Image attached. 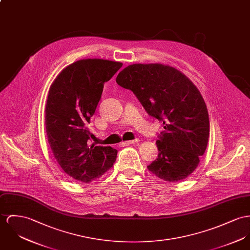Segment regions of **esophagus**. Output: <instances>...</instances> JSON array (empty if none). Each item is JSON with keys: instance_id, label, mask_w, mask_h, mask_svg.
Returning a JSON list of instances; mask_svg holds the SVG:
<instances>
[{"instance_id": "1", "label": "esophagus", "mask_w": 250, "mask_h": 250, "mask_svg": "<svg viewBox=\"0 0 250 250\" xmlns=\"http://www.w3.org/2000/svg\"><path fill=\"white\" fill-rule=\"evenodd\" d=\"M138 142H139V140H138V139H136V140H132V141H126V142H125L124 144H125V145H126V146H129V145L136 144V143H138Z\"/></svg>"}]
</instances>
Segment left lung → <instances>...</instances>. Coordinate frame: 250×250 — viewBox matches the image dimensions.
<instances>
[{
  "label": "left lung",
  "mask_w": 250,
  "mask_h": 250,
  "mask_svg": "<svg viewBox=\"0 0 250 250\" xmlns=\"http://www.w3.org/2000/svg\"><path fill=\"white\" fill-rule=\"evenodd\" d=\"M133 91L146 112L163 122L165 131L156 142L158 158L147 169L167 182L188 178L205 153L209 117L201 92L175 67L163 63H133L116 78Z\"/></svg>",
  "instance_id": "left-lung-1"
}]
</instances>
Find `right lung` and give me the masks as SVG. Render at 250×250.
<instances>
[{"label":"right lung","mask_w":250,"mask_h":250,"mask_svg":"<svg viewBox=\"0 0 250 250\" xmlns=\"http://www.w3.org/2000/svg\"><path fill=\"white\" fill-rule=\"evenodd\" d=\"M123 63L83 59L64 67L51 83L45 104V129L52 153L63 172L90 183L113 167L117 150L88 146L86 127L108 82Z\"/></svg>","instance_id":"1"}]
</instances>
